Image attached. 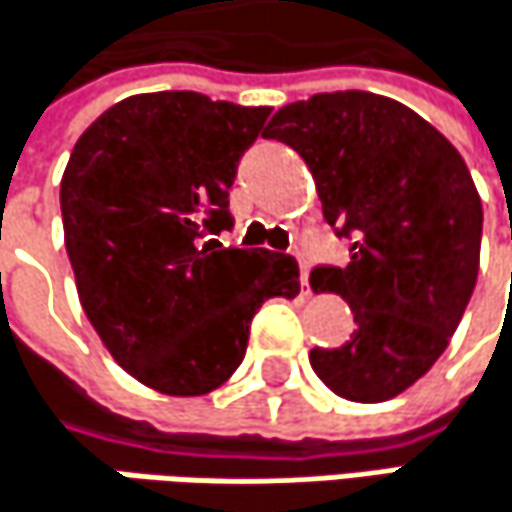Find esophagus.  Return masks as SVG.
Segmentation results:
<instances>
[{
	"instance_id": "1",
	"label": "esophagus",
	"mask_w": 512,
	"mask_h": 512,
	"mask_svg": "<svg viewBox=\"0 0 512 512\" xmlns=\"http://www.w3.org/2000/svg\"><path fill=\"white\" fill-rule=\"evenodd\" d=\"M297 262H300V286L309 294V262H306V256H297Z\"/></svg>"
}]
</instances>
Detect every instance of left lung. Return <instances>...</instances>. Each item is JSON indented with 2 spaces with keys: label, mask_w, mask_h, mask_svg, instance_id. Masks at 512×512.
Segmentation results:
<instances>
[{
  "label": "left lung",
  "mask_w": 512,
  "mask_h": 512,
  "mask_svg": "<svg viewBox=\"0 0 512 512\" xmlns=\"http://www.w3.org/2000/svg\"><path fill=\"white\" fill-rule=\"evenodd\" d=\"M265 138L306 161L324 221L351 241V262L318 265L309 286L342 294L356 330L309 362L348 401H389L442 356L475 291L483 209L472 173L424 117L365 91L291 102Z\"/></svg>",
  "instance_id": "8db88e82"
}]
</instances>
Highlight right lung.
<instances>
[{"label":"right lung","instance_id":"right-lung-1","mask_svg":"<svg viewBox=\"0 0 512 512\" xmlns=\"http://www.w3.org/2000/svg\"><path fill=\"white\" fill-rule=\"evenodd\" d=\"M271 108L194 91L111 105L61 179L64 244L102 345L144 386L206 395L241 365L268 297L300 291L286 253L224 247L229 188Z\"/></svg>","mask_w":512,"mask_h":512}]
</instances>
